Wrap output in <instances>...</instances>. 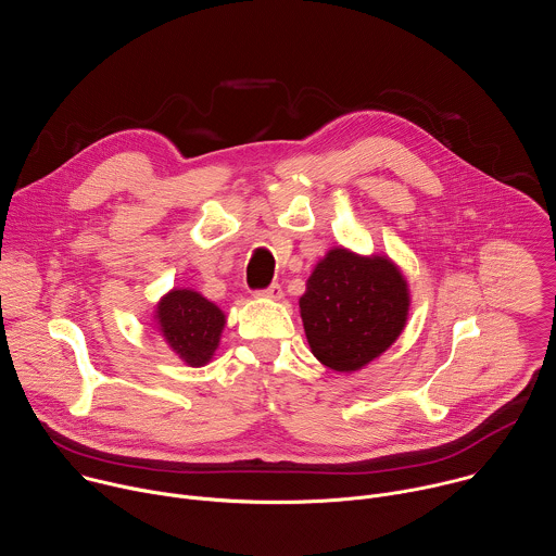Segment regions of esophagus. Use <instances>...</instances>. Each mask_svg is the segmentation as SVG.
Instances as JSON below:
<instances>
[{
	"mask_svg": "<svg viewBox=\"0 0 556 556\" xmlns=\"http://www.w3.org/2000/svg\"><path fill=\"white\" fill-rule=\"evenodd\" d=\"M257 296H264V299H273V301H279V299L283 296V292H281V286H279V283H273V286H268L266 290H260V292H257Z\"/></svg>",
	"mask_w": 556,
	"mask_h": 556,
	"instance_id": "obj_1",
	"label": "esophagus"
}]
</instances>
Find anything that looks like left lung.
I'll return each mask as SVG.
<instances>
[{
  "label": "left lung",
  "instance_id": "1",
  "mask_svg": "<svg viewBox=\"0 0 556 556\" xmlns=\"http://www.w3.org/2000/svg\"><path fill=\"white\" fill-rule=\"evenodd\" d=\"M409 301L407 279L387 255L332 249L299 299L312 354L341 374L363 369L401 337Z\"/></svg>",
  "mask_w": 556,
  "mask_h": 556
}]
</instances>
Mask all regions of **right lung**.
Listing matches in <instances>:
<instances>
[{
  "label": "right lung",
  "instance_id": "1",
  "mask_svg": "<svg viewBox=\"0 0 556 556\" xmlns=\"http://www.w3.org/2000/svg\"><path fill=\"white\" fill-rule=\"evenodd\" d=\"M153 321L157 332L189 367L206 365L226 326L224 312L195 290L174 288L155 305Z\"/></svg>",
  "mask_w": 556,
  "mask_h": 556
}]
</instances>
